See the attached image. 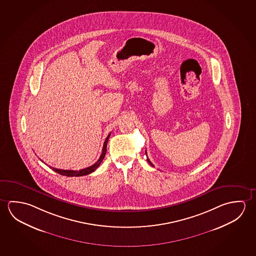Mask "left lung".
<instances>
[{
	"mask_svg": "<svg viewBox=\"0 0 256 256\" xmlns=\"http://www.w3.org/2000/svg\"><path fill=\"white\" fill-rule=\"evenodd\" d=\"M147 162H149V164H151L152 166V167H154V164H152L151 162H150V160L147 159Z\"/></svg>",
	"mask_w": 256,
	"mask_h": 256,
	"instance_id": "left-lung-1",
	"label": "left lung"
}]
</instances>
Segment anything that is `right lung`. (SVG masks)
Instances as JSON below:
<instances>
[{"instance_id":"right-lung-1","label":"right lung","mask_w":256,"mask_h":256,"mask_svg":"<svg viewBox=\"0 0 256 256\" xmlns=\"http://www.w3.org/2000/svg\"><path fill=\"white\" fill-rule=\"evenodd\" d=\"M110 136V133L108 134V136L106 138L104 142L102 152V154L101 156H100V158H99V160H97L96 162L94 164V165H92V166L88 167V168H83V170H60V168H52V167H50V168H52L55 172L59 173V174L62 175V176H84V175H88V174L92 173V172H94V170L99 167V165L101 164L102 162V160L104 159V156L105 154H106V148H107V142H108V140H109Z\"/></svg>"}]
</instances>
